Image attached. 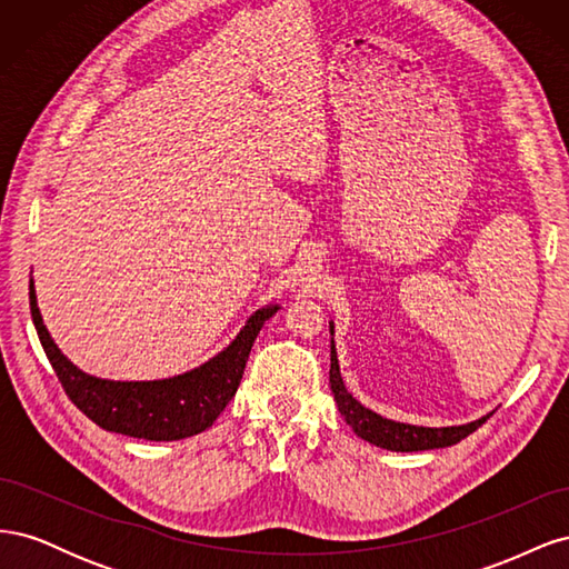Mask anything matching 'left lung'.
Wrapping results in <instances>:
<instances>
[{"mask_svg": "<svg viewBox=\"0 0 569 569\" xmlns=\"http://www.w3.org/2000/svg\"><path fill=\"white\" fill-rule=\"evenodd\" d=\"M330 389L335 393L337 408L341 418L353 432L366 439L368 443L380 446V449L396 451V453H410V451H432V449H446V446H453L462 441L468 435H472L477 427L491 418V412L481 416L472 422L465 425H449V427H422V425H408L399 420H389L380 412L366 408L360 401L353 399V393L343 387L341 372H339V358H337V343H335V322L330 320Z\"/></svg>", "mask_w": 569, "mask_h": 569, "instance_id": "obj_1", "label": "left lung"}]
</instances>
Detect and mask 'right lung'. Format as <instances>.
I'll use <instances>...</instances> for the list:
<instances>
[{"label":"right lung","mask_w":569,"mask_h":569,"mask_svg":"<svg viewBox=\"0 0 569 569\" xmlns=\"http://www.w3.org/2000/svg\"><path fill=\"white\" fill-rule=\"evenodd\" d=\"M278 311L280 303L258 308L226 349L182 375L147 382L101 380L82 372L61 353L42 320L36 282L30 280L32 322L68 399L107 432L147 441H178L209 429L242 382L251 347L263 322Z\"/></svg>","instance_id":"right-lung-1"}]
</instances>
